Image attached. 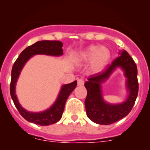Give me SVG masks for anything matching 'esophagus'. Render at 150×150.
Instances as JSON below:
<instances>
[{
    "instance_id": "obj_1",
    "label": "esophagus",
    "mask_w": 150,
    "mask_h": 150,
    "mask_svg": "<svg viewBox=\"0 0 150 150\" xmlns=\"http://www.w3.org/2000/svg\"><path fill=\"white\" fill-rule=\"evenodd\" d=\"M85 84V81H84L82 79H79L77 80V85L78 86H82Z\"/></svg>"
}]
</instances>
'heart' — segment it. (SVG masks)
Returning a JSON list of instances; mask_svg holds the SVG:
<instances>
[{
    "label": "heart",
    "instance_id": "heart-1",
    "mask_svg": "<svg viewBox=\"0 0 150 150\" xmlns=\"http://www.w3.org/2000/svg\"><path fill=\"white\" fill-rule=\"evenodd\" d=\"M111 58V52L105 46L91 45L82 50L77 56L80 63L90 61V68L94 72L100 71L108 64Z\"/></svg>",
    "mask_w": 150,
    "mask_h": 150
}]
</instances>
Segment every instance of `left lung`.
Instances as JSON below:
<instances>
[{"mask_svg":"<svg viewBox=\"0 0 150 150\" xmlns=\"http://www.w3.org/2000/svg\"><path fill=\"white\" fill-rule=\"evenodd\" d=\"M119 55L104 71L91 75L85 83L87 90L85 101L86 112L89 119L98 124L110 125L124 118L130 112L137 99L139 89L137 65L127 51H120ZM116 67L125 70L129 95L125 103L112 105L103 100L100 85Z\"/></svg>","mask_w":150,"mask_h":150,"instance_id":"left-lung-1","label":"left lung"}]
</instances>
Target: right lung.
Here are the masks:
<instances>
[{"mask_svg":"<svg viewBox=\"0 0 150 150\" xmlns=\"http://www.w3.org/2000/svg\"><path fill=\"white\" fill-rule=\"evenodd\" d=\"M63 43L59 41H40L32 45L29 46L20 53L19 57L13 64L11 72L10 92L15 106L18 108L20 115L27 121L37 125H49L56 123L61 118L64 111L65 104L70 93L77 86V81L62 87L59 95L54 104L45 111L40 113H32L27 111L19 104L15 95V84L21 72L22 68L26 62L32 56L36 54H45L50 56H61L63 55Z\"/></svg>","mask_w":150,"mask_h":150,"instance_id":"right-lung-1","label":"right lung"}]
</instances>
